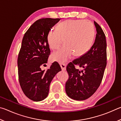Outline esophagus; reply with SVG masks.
<instances>
[{
    "mask_svg": "<svg viewBox=\"0 0 121 121\" xmlns=\"http://www.w3.org/2000/svg\"><path fill=\"white\" fill-rule=\"evenodd\" d=\"M60 65L62 71L65 70V69H66V65L65 64H62V63H60Z\"/></svg>",
    "mask_w": 121,
    "mask_h": 121,
    "instance_id": "34e87169",
    "label": "esophagus"
}]
</instances>
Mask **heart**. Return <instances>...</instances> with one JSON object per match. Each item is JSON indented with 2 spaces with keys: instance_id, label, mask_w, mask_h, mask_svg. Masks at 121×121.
Wrapping results in <instances>:
<instances>
[{
  "instance_id": "b5f03b06",
  "label": "heart",
  "mask_w": 121,
  "mask_h": 121,
  "mask_svg": "<svg viewBox=\"0 0 121 121\" xmlns=\"http://www.w3.org/2000/svg\"><path fill=\"white\" fill-rule=\"evenodd\" d=\"M95 36L93 24L87 21L68 20L59 24L56 30H50L47 40L50 48L58 50L65 41V45L51 56L53 61L65 63L73 55L81 56L92 46Z\"/></svg>"
}]
</instances>
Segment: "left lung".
Returning <instances> with one entry per match:
<instances>
[{
    "mask_svg": "<svg viewBox=\"0 0 121 121\" xmlns=\"http://www.w3.org/2000/svg\"><path fill=\"white\" fill-rule=\"evenodd\" d=\"M97 30L95 42L90 50L67 66L69 78L65 92L69 97L84 100L92 95L101 83L107 65V43L105 35L99 24L94 22ZM75 65L83 68L80 71Z\"/></svg>",
    "mask_w": 121,
    "mask_h": 121,
    "instance_id": "1",
    "label": "left lung"
}]
</instances>
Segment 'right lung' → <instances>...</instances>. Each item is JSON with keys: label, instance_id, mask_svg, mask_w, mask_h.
Returning <instances> with one entry per match:
<instances>
[{"label": "right lung", "instance_id": "1", "mask_svg": "<svg viewBox=\"0 0 121 121\" xmlns=\"http://www.w3.org/2000/svg\"><path fill=\"white\" fill-rule=\"evenodd\" d=\"M60 20L44 18L37 20L22 39L17 58L19 81L24 95L32 101H42L48 97L51 81L61 70L56 62L46 70L41 69L42 65H46L51 53L47 35Z\"/></svg>", "mask_w": 121, "mask_h": 121}]
</instances>
